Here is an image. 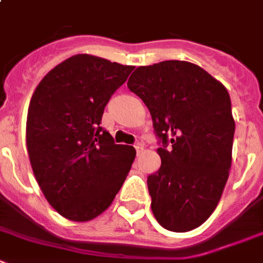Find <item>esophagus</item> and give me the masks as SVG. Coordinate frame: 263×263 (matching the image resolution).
I'll list each match as a JSON object with an SVG mask.
<instances>
[{
  "mask_svg": "<svg viewBox=\"0 0 263 263\" xmlns=\"http://www.w3.org/2000/svg\"><path fill=\"white\" fill-rule=\"evenodd\" d=\"M134 147H136V151H137V155H140V152L142 151V144H141V142H137L136 145H134Z\"/></svg>",
  "mask_w": 263,
  "mask_h": 263,
  "instance_id": "esophagus-1",
  "label": "esophagus"
}]
</instances>
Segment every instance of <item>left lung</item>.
Returning <instances> with one entry per match:
<instances>
[{
    "label": "left lung",
    "mask_w": 263,
    "mask_h": 263,
    "mask_svg": "<svg viewBox=\"0 0 263 263\" xmlns=\"http://www.w3.org/2000/svg\"><path fill=\"white\" fill-rule=\"evenodd\" d=\"M151 111L161 166L147 176L152 211L169 231L207 220L229 179L235 132L229 91L201 67L180 60L142 66L127 82Z\"/></svg>",
    "instance_id": "8db88e82"
}]
</instances>
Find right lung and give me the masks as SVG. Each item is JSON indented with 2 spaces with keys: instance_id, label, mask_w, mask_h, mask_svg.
<instances>
[{
  "instance_id": "add662e5",
  "label": "right lung",
  "mask_w": 263,
  "mask_h": 263,
  "mask_svg": "<svg viewBox=\"0 0 263 263\" xmlns=\"http://www.w3.org/2000/svg\"><path fill=\"white\" fill-rule=\"evenodd\" d=\"M133 66L92 55H75L52 68L28 108L27 147L45 199L73 222L107 210L136 157L101 126L107 102Z\"/></svg>"
}]
</instances>
